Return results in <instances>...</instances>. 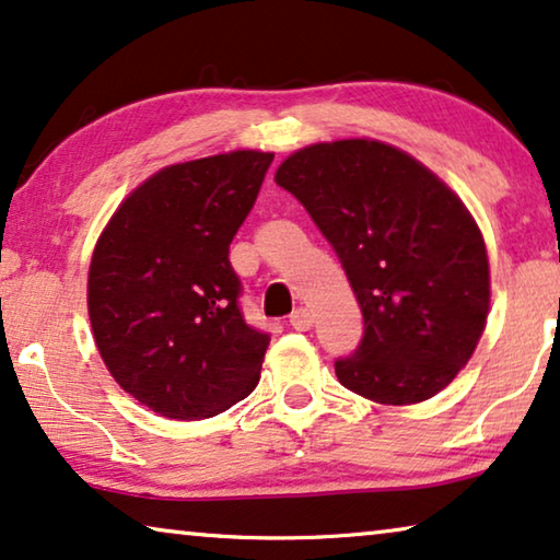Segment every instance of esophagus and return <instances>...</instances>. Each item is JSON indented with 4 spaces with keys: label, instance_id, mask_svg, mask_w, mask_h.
Here are the masks:
<instances>
[{
    "label": "esophagus",
    "instance_id": "esophagus-1",
    "mask_svg": "<svg viewBox=\"0 0 560 560\" xmlns=\"http://www.w3.org/2000/svg\"><path fill=\"white\" fill-rule=\"evenodd\" d=\"M289 324H291V327H294L296 331H308V329L314 327V316H312V312H308V308L299 306L296 312L289 316Z\"/></svg>",
    "mask_w": 560,
    "mask_h": 560
}]
</instances>
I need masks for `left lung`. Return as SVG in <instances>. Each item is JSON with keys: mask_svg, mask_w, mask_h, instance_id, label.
I'll return each instance as SVG.
<instances>
[{"mask_svg": "<svg viewBox=\"0 0 560 560\" xmlns=\"http://www.w3.org/2000/svg\"><path fill=\"white\" fill-rule=\"evenodd\" d=\"M277 183L337 252L364 337L334 362L380 405L435 397L470 360L490 306L486 241L465 203L395 145L352 138L296 150Z\"/></svg>", "mask_w": 560, "mask_h": 560, "instance_id": "left-lung-1", "label": "left lung"}]
</instances>
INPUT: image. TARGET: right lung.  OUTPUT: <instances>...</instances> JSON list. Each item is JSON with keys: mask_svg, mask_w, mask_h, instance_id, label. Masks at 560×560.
Returning <instances> with one entry per match:
<instances>
[{"mask_svg": "<svg viewBox=\"0 0 560 560\" xmlns=\"http://www.w3.org/2000/svg\"><path fill=\"white\" fill-rule=\"evenodd\" d=\"M273 153L233 150L168 165L122 200L88 277L97 352L115 382L171 420L248 397L271 337L248 327L229 246Z\"/></svg>", "mask_w": 560, "mask_h": 560, "instance_id": "add662e5", "label": "right lung"}]
</instances>
